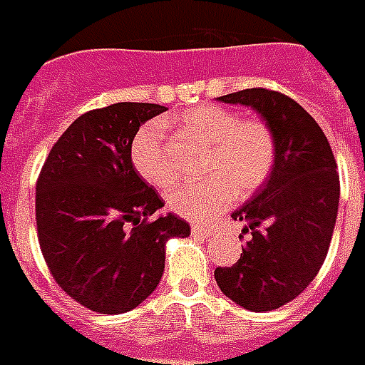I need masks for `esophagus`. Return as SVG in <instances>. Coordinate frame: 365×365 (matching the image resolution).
Instances as JSON below:
<instances>
[{
	"label": "esophagus",
	"instance_id": "obj_1",
	"mask_svg": "<svg viewBox=\"0 0 365 365\" xmlns=\"http://www.w3.org/2000/svg\"><path fill=\"white\" fill-rule=\"evenodd\" d=\"M191 234L195 237H203L205 240V237L212 236V230L203 226V224H191Z\"/></svg>",
	"mask_w": 365,
	"mask_h": 365
}]
</instances>
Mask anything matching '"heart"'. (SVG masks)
Instances as JSON below:
<instances>
[{
    "instance_id": "1",
    "label": "heart",
    "mask_w": 365,
    "mask_h": 365,
    "mask_svg": "<svg viewBox=\"0 0 365 365\" xmlns=\"http://www.w3.org/2000/svg\"><path fill=\"white\" fill-rule=\"evenodd\" d=\"M183 131L209 145L201 182L178 183L168 191V205L175 215L190 220H210L237 195L259 190L271 174L274 139L271 129L259 120H240L234 112L205 104L178 118ZM131 162L143 180L164 187L174 170L166 155L162 125L145 123L131 143Z\"/></svg>"
}]
</instances>
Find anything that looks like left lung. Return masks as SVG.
Returning a JSON list of instances; mask_svg holds the SVG:
<instances>
[{
  "instance_id": "1",
  "label": "left lung",
  "mask_w": 365,
  "mask_h": 365,
  "mask_svg": "<svg viewBox=\"0 0 365 365\" xmlns=\"http://www.w3.org/2000/svg\"><path fill=\"white\" fill-rule=\"evenodd\" d=\"M217 100L261 115L274 139V162L263 187L232 212L251 236L236 265L218 267L215 279L237 306L271 312L304 292L325 261L341 197L336 162L323 129L296 100L267 88Z\"/></svg>"
}]
</instances>
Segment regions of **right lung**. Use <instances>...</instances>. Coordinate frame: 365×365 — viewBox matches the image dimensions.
<instances>
[{
  "mask_svg": "<svg viewBox=\"0 0 365 365\" xmlns=\"http://www.w3.org/2000/svg\"><path fill=\"white\" fill-rule=\"evenodd\" d=\"M166 112L160 104L118 102L73 121L46 158L36 183L42 255L67 296L93 312H131L155 292L166 242L187 237L178 215L148 218L164 201L137 174L131 143Z\"/></svg>",
  "mask_w": 365,
  "mask_h": 365,
  "instance_id": "right-lung-1",
  "label": "right lung"
}]
</instances>
